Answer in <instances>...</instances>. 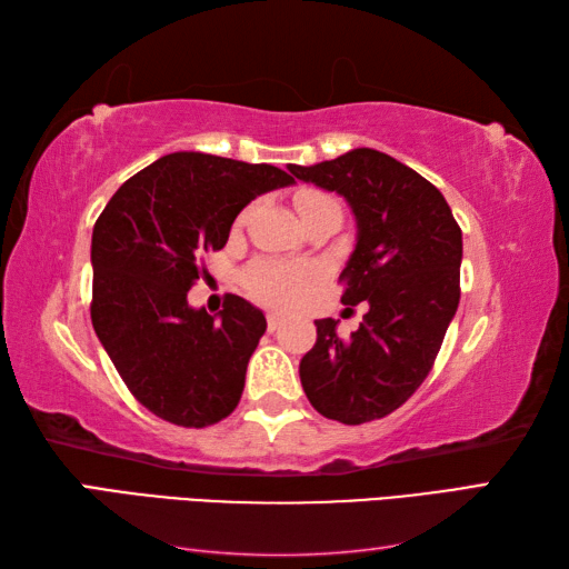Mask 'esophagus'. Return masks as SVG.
<instances>
[{
  "label": "esophagus",
  "instance_id": "esophagus-1",
  "mask_svg": "<svg viewBox=\"0 0 569 569\" xmlns=\"http://www.w3.org/2000/svg\"><path fill=\"white\" fill-rule=\"evenodd\" d=\"M266 322H269V330H271V332H276L278 328H281L283 318H281V316H276V312H269V316H266Z\"/></svg>",
  "mask_w": 569,
  "mask_h": 569
}]
</instances>
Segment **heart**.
I'll return each instance as SVG.
<instances>
[{
    "label": "heart",
    "instance_id": "b5f03b06",
    "mask_svg": "<svg viewBox=\"0 0 569 569\" xmlns=\"http://www.w3.org/2000/svg\"><path fill=\"white\" fill-rule=\"evenodd\" d=\"M332 198L322 192H300L298 208L306 212L320 202H330ZM312 283V271L303 266H288L278 261H261L253 266L247 276V291L253 300L271 308H291L306 296Z\"/></svg>",
    "mask_w": 569,
    "mask_h": 569
}]
</instances>
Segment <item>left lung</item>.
Listing matches in <instances>:
<instances>
[{
  "mask_svg": "<svg viewBox=\"0 0 569 569\" xmlns=\"http://www.w3.org/2000/svg\"><path fill=\"white\" fill-rule=\"evenodd\" d=\"M288 171L342 196L357 220L342 303L369 310L349 340L337 320H316L300 383L318 413L361 426L393 413L430 373L459 303L462 229L442 192L389 153L352 149Z\"/></svg>",
  "mask_w": 569,
  "mask_h": 569,
  "instance_id": "1",
  "label": "left lung"
}]
</instances>
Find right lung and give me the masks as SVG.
Wrapping results in <instances>:
<instances>
[{
    "instance_id": "add662e5",
    "label": "right lung",
    "mask_w": 569,
    "mask_h": 569,
    "mask_svg": "<svg viewBox=\"0 0 569 569\" xmlns=\"http://www.w3.org/2000/svg\"><path fill=\"white\" fill-rule=\"evenodd\" d=\"M269 163L178 151L131 176L92 229V328L127 389L173 426H214L237 408L266 332L259 308L227 296L210 316L188 306L200 257L227 244L237 214L293 186Z\"/></svg>"
}]
</instances>
